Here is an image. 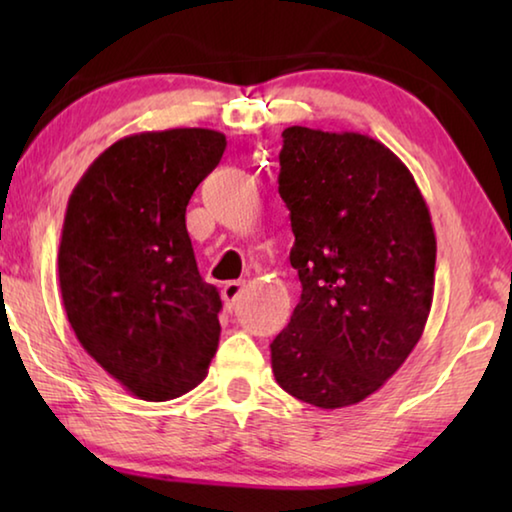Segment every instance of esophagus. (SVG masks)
<instances>
[{
	"mask_svg": "<svg viewBox=\"0 0 512 512\" xmlns=\"http://www.w3.org/2000/svg\"><path fill=\"white\" fill-rule=\"evenodd\" d=\"M246 289V280H232L223 287V300L228 307H235V302L241 298V293Z\"/></svg>",
	"mask_w": 512,
	"mask_h": 512,
	"instance_id": "34e87169",
	"label": "esophagus"
}]
</instances>
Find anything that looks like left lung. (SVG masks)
Here are the masks:
<instances>
[{
    "instance_id": "left-lung-1",
    "label": "left lung",
    "mask_w": 512,
    "mask_h": 512,
    "mask_svg": "<svg viewBox=\"0 0 512 512\" xmlns=\"http://www.w3.org/2000/svg\"><path fill=\"white\" fill-rule=\"evenodd\" d=\"M280 196L302 293L271 343L284 391L343 409L391 379L427 325L436 235L406 164L361 133L284 128Z\"/></svg>"
}]
</instances>
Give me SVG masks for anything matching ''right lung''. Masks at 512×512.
<instances>
[{
  "mask_svg": "<svg viewBox=\"0 0 512 512\" xmlns=\"http://www.w3.org/2000/svg\"><path fill=\"white\" fill-rule=\"evenodd\" d=\"M225 135L171 128L108 146L67 201L60 296L83 350L146 402L196 388L219 348L221 298L198 273L185 212Z\"/></svg>",
  "mask_w": 512,
  "mask_h": 512,
  "instance_id": "add662e5",
  "label": "right lung"
}]
</instances>
